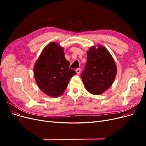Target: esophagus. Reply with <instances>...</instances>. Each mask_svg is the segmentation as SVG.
I'll use <instances>...</instances> for the list:
<instances>
[{"mask_svg":"<svg viewBox=\"0 0 146 146\" xmlns=\"http://www.w3.org/2000/svg\"><path fill=\"white\" fill-rule=\"evenodd\" d=\"M80 72H81V69L80 68H78V69H76V72H77V74H80Z\"/></svg>","mask_w":146,"mask_h":146,"instance_id":"esophagus-1","label":"esophagus"}]
</instances>
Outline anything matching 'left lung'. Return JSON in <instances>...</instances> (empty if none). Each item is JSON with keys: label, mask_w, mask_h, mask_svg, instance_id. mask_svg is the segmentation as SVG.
Returning <instances> with one entry per match:
<instances>
[{"label": "left lung", "mask_w": 146, "mask_h": 146, "mask_svg": "<svg viewBox=\"0 0 146 146\" xmlns=\"http://www.w3.org/2000/svg\"><path fill=\"white\" fill-rule=\"evenodd\" d=\"M117 72L112 56L105 47H92L87 52V62L81 78L86 90L99 95L112 85Z\"/></svg>", "instance_id": "8db88e82"}]
</instances>
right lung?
Listing matches in <instances>:
<instances>
[{"label": "right lung", "mask_w": 146, "mask_h": 146, "mask_svg": "<svg viewBox=\"0 0 146 146\" xmlns=\"http://www.w3.org/2000/svg\"><path fill=\"white\" fill-rule=\"evenodd\" d=\"M69 64L63 47L55 42L47 45L34 66V76L39 89L52 98L62 94L70 78L76 74Z\"/></svg>", "instance_id": "1"}]
</instances>
